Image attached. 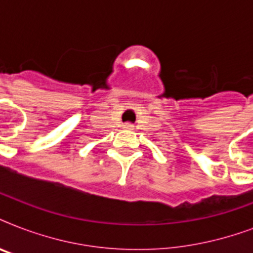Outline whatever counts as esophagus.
<instances>
[{"label": "esophagus", "instance_id": "esophagus-1", "mask_svg": "<svg viewBox=\"0 0 253 253\" xmlns=\"http://www.w3.org/2000/svg\"><path fill=\"white\" fill-rule=\"evenodd\" d=\"M123 128L125 130H132L134 126H132V123H123Z\"/></svg>", "mask_w": 253, "mask_h": 253}]
</instances>
